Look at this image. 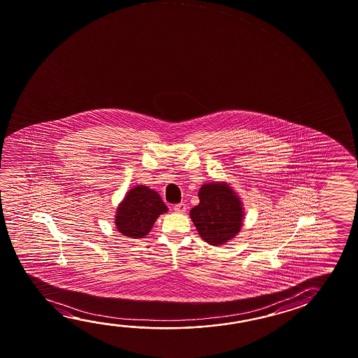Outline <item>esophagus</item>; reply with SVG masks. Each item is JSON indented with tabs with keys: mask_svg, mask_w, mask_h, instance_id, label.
Returning a JSON list of instances; mask_svg holds the SVG:
<instances>
[{
	"mask_svg": "<svg viewBox=\"0 0 358 358\" xmlns=\"http://www.w3.org/2000/svg\"><path fill=\"white\" fill-rule=\"evenodd\" d=\"M173 210H175V212H177V213H185L186 210H187V206L185 205L183 202H181V203H177V205L173 207Z\"/></svg>",
	"mask_w": 358,
	"mask_h": 358,
	"instance_id": "obj_1",
	"label": "esophagus"
}]
</instances>
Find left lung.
<instances>
[{
	"label": "left lung",
	"instance_id": "obj_1",
	"mask_svg": "<svg viewBox=\"0 0 358 358\" xmlns=\"http://www.w3.org/2000/svg\"><path fill=\"white\" fill-rule=\"evenodd\" d=\"M199 203L189 211L201 238L221 246L238 235L245 208L240 196L227 182H207L199 191Z\"/></svg>",
	"mask_w": 358,
	"mask_h": 358
}]
</instances>
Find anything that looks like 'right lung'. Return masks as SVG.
<instances>
[{
  "mask_svg": "<svg viewBox=\"0 0 358 358\" xmlns=\"http://www.w3.org/2000/svg\"><path fill=\"white\" fill-rule=\"evenodd\" d=\"M167 211V206L155 189L138 185L131 188L118 203L115 224L118 232L126 237L143 238L156 220Z\"/></svg>",
  "mask_w": 358,
  "mask_h": 358,
  "instance_id": "add662e5",
  "label": "right lung"
}]
</instances>
